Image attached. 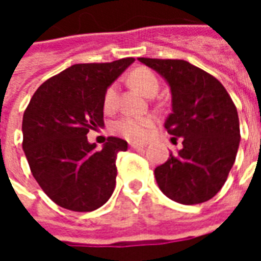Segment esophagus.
Returning <instances> with one entry per match:
<instances>
[{
  "instance_id": "obj_1",
  "label": "esophagus",
  "mask_w": 261,
  "mask_h": 261,
  "mask_svg": "<svg viewBox=\"0 0 261 261\" xmlns=\"http://www.w3.org/2000/svg\"><path fill=\"white\" fill-rule=\"evenodd\" d=\"M131 149H144L145 144H130Z\"/></svg>"
}]
</instances>
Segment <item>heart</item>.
Wrapping results in <instances>:
<instances>
[{
    "label": "heart",
    "mask_w": 261,
    "mask_h": 261,
    "mask_svg": "<svg viewBox=\"0 0 261 261\" xmlns=\"http://www.w3.org/2000/svg\"><path fill=\"white\" fill-rule=\"evenodd\" d=\"M131 85L137 88L145 96L155 95L159 89V81L156 75L148 68H137L130 74ZM117 105V85H110L103 96V108L106 112H113ZM152 117H136L124 116L113 124V131L130 141L145 140L149 130L153 127Z\"/></svg>",
    "instance_id": "obj_1"
}]
</instances>
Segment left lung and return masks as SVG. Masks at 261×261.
Listing matches in <instances>:
<instances>
[{"label": "left lung", "instance_id": "8db88e82", "mask_svg": "<svg viewBox=\"0 0 261 261\" xmlns=\"http://www.w3.org/2000/svg\"><path fill=\"white\" fill-rule=\"evenodd\" d=\"M170 88L172 113L165 121L180 137L177 155L155 169L161 192L185 205L208 201L222 189L235 162L241 131L238 110L222 84L185 60L138 59Z\"/></svg>", "mask_w": 261, "mask_h": 261}]
</instances>
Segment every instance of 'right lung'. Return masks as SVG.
Segmentation results:
<instances>
[{
    "label": "right lung",
    "instance_id": "obj_1",
    "mask_svg": "<svg viewBox=\"0 0 261 261\" xmlns=\"http://www.w3.org/2000/svg\"><path fill=\"white\" fill-rule=\"evenodd\" d=\"M134 61L71 65L32 96L23 113L22 148L33 177L60 207L88 213L113 194L117 153L128 145L109 137L99 149L86 134L105 125V92Z\"/></svg>",
    "mask_w": 261,
    "mask_h": 261
}]
</instances>
